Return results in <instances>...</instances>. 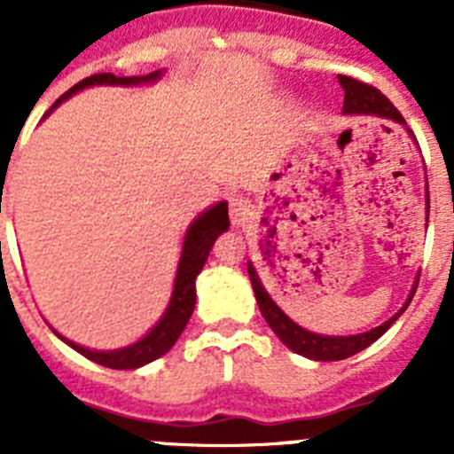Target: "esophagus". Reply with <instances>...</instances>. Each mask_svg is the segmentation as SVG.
Returning a JSON list of instances; mask_svg holds the SVG:
<instances>
[{
    "label": "esophagus",
    "instance_id": "1",
    "mask_svg": "<svg viewBox=\"0 0 454 454\" xmlns=\"http://www.w3.org/2000/svg\"><path fill=\"white\" fill-rule=\"evenodd\" d=\"M252 215V204L250 200L240 198V195H234L230 198V218L234 224H243Z\"/></svg>",
    "mask_w": 454,
    "mask_h": 454
}]
</instances>
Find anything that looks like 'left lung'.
<instances>
[{
  "label": "left lung",
  "mask_w": 454,
  "mask_h": 454,
  "mask_svg": "<svg viewBox=\"0 0 454 454\" xmlns=\"http://www.w3.org/2000/svg\"><path fill=\"white\" fill-rule=\"evenodd\" d=\"M339 82L340 86H343V92H346V102H343V111H346V114L382 115V118H391L395 120V122L404 124V118L400 115L398 108L393 106V104L388 102V98H384L382 92L377 90L375 86L359 82V79L355 77H348V74H339ZM247 275H250V282L252 288H254V298L256 302H259V309H262L263 318L270 325L272 332H275L284 346L291 348L293 352L309 356V359H316V362H339V359H348V356L356 355V352H362L364 348L371 346V343H375V340L380 339L400 316H403V311L409 307L411 298H414L416 286H419V284H414V291H411L409 300L404 302V307L400 309L393 318H388L387 323L375 327V330L355 336H320L302 330L300 325L293 323V320L284 314L282 309L272 302L252 263H247Z\"/></svg>",
  "instance_id": "8db88e82"
}]
</instances>
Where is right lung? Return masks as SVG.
I'll return each instance as SVG.
<instances>
[{
    "instance_id": "1",
    "label": "right lung",
    "mask_w": 454,
    "mask_h": 454,
    "mask_svg": "<svg viewBox=\"0 0 454 454\" xmlns=\"http://www.w3.org/2000/svg\"><path fill=\"white\" fill-rule=\"evenodd\" d=\"M159 77V72H152L147 77H115L111 72H102V74H92V77L82 79L77 86H72L70 90L63 92L61 98L51 104V108L47 114H51L63 99H67L72 92L82 90L86 86H95V83H120V86H129V83H145L152 79ZM224 230H230V215H227V204L220 202L215 207H211L207 214L200 215L195 223L191 224V230L186 231V239H184V250L182 259H179L177 268V279H175V291H172L170 304H168L166 314L159 320L154 330L147 336L134 343L129 348H122V350L114 352H98L88 350V348L77 346L72 340H66L67 346L74 348L79 355H83L90 362L99 364V366L115 368V371H131V368L145 366V364L154 362L161 355H166L175 340L179 339V334L186 327L188 318L192 316V309H195V279H198L200 270H202L204 262H207L208 252L214 240L223 234Z\"/></svg>"
}]
</instances>
